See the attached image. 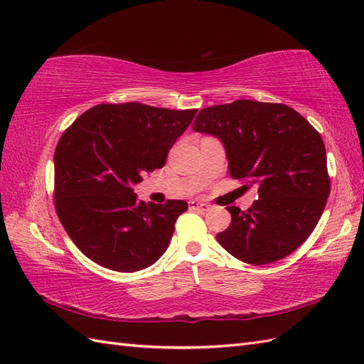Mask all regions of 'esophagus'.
<instances>
[{
	"mask_svg": "<svg viewBox=\"0 0 364 364\" xmlns=\"http://www.w3.org/2000/svg\"><path fill=\"white\" fill-rule=\"evenodd\" d=\"M188 206H190V209H193V211H202V213H206L208 209L211 208L208 203H202V202H197V200H190Z\"/></svg>",
	"mask_w": 364,
	"mask_h": 364,
	"instance_id": "34e87169",
	"label": "esophagus"
}]
</instances>
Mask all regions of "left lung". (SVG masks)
I'll return each mask as SVG.
<instances>
[{
  "label": "left lung",
  "mask_w": 364,
  "mask_h": 364,
  "mask_svg": "<svg viewBox=\"0 0 364 364\" xmlns=\"http://www.w3.org/2000/svg\"><path fill=\"white\" fill-rule=\"evenodd\" d=\"M193 130L223 142L230 178L258 186L247 211L226 208L232 220L218 243L253 266L290 255L314 230L331 190L318 132L287 105L253 100L205 107Z\"/></svg>",
  "instance_id": "obj_1"
}]
</instances>
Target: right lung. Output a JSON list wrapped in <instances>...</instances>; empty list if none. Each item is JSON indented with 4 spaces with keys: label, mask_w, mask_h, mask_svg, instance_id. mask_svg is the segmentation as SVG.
Masks as SVG:
<instances>
[{
    "label": "right lung",
    "mask_w": 364,
    "mask_h": 364,
    "mask_svg": "<svg viewBox=\"0 0 364 364\" xmlns=\"http://www.w3.org/2000/svg\"><path fill=\"white\" fill-rule=\"evenodd\" d=\"M196 112L134 102L97 105L63 132L54 151V206L87 258L132 273L164 255L188 203H146L134 185L164 167Z\"/></svg>",
    "instance_id": "right-lung-1"
}]
</instances>
